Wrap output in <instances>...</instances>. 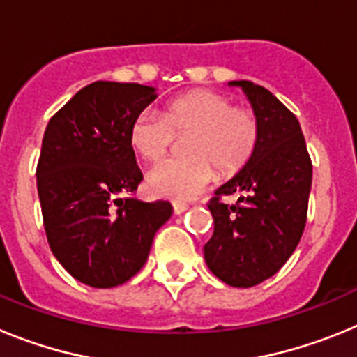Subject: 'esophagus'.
Masks as SVG:
<instances>
[{
	"instance_id": "esophagus-1",
	"label": "esophagus",
	"mask_w": 357,
	"mask_h": 357,
	"mask_svg": "<svg viewBox=\"0 0 357 357\" xmlns=\"http://www.w3.org/2000/svg\"><path fill=\"white\" fill-rule=\"evenodd\" d=\"M189 209L188 204H184V202H173V213L175 214H182L185 213V211Z\"/></svg>"
}]
</instances>
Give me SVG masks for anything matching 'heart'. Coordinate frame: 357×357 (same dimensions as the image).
<instances>
[{
	"instance_id": "obj_1",
	"label": "heart",
	"mask_w": 357,
	"mask_h": 357,
	"mask_svg": "<svg viewBox=\"0 0 357 357\" xmlns=\"http://www.w3.org/2000/svg\"><path fill=\"white\" fill-rule=\"evenodd\" d=\"M185 134L188 157L164 160L148 175V185L159 197L189 200L213 182L216 172L223 178L238 175L257 150L261 125L254 110L232 105L225 94L189 91L172 100L162 114L144 110L135 116L130 143L146 162H159L175 135Z\"/></svg>"
}]
</instances>
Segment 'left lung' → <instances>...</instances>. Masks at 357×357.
<instances>
[{"mask_svg": "<svg viewBox=\"0 0 357 357\" xmlns=\"http://www.w3.org/2000/svg\"><path fill=\"white\" fill-rule=\"evenodd\" d=\"M245 91L259 118L261 137L250 162L214 191L207 204L213 238L204 247L211 272L234 288H252L279 272L295 252L307 220L313 164L301 123L263 85L230 82ZM239 194L234 206L221 198Z\"/></svg>", "mask_w": 357, "mask_h": 357, "instance_id": "1", "label": "left lung"}]
</instances>
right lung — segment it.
I'll use <instances>...</instances> for the list:
<instances>
[{
    "label": "right lung",
    "instance_id": "right-lung-1",
    "mask_svg": "<svg viewBox=\"0 0 357 357\" xmlns=\"http://www.w3.org/2000/svg\"><path fill=\"white\" fill-rule=\"evenodd\" d=\"M157 98L139 84L98 80L52 116L37 162L44 230L59 263L80 282L114 288L146 263L169 202L132 195L143 181L130 128Z\"/></svg>",
    "mask_w": 357,
    "mask_h": 357
}]
</instances>
